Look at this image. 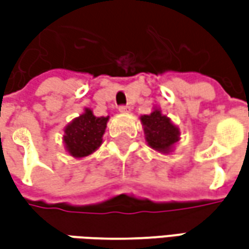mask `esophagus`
Here are the masks:
<instances>
[{
	"label": "esophagus",
	"mask_w": 249,
	"mask_h": 249,
	"mask_svg": "<svg viewBox=\"0 0 249 249\" xmlns=\"http://www.w3.org/2000/svg\"><path fill=\"white\" fill-rule=\"evenodd\" d=\"M119 110L122 112V113H127V112H130V110H131V108H130L129 105H120Z\"/></svg>",
	"instance_id": "34e87169"
}]
</instances>
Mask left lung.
Instances as JSON below:
<instances>
[{"label": "left lung", "instance_id": "left-lung-1", "mask_svg": "<svg viewBox=\"0 0 249 249\" xmlns=\"http://www.w3.org/2000/svg\"><path fill=\"white\" fill-rule=\"evenodd\" d=\"M141 122L145 140L151 148L169 152L170 147L178 140V129L159 109H155L151 115L141 116Z\"/></svg>", "mask_w": 249, "mask_h": 249}]
</instances>
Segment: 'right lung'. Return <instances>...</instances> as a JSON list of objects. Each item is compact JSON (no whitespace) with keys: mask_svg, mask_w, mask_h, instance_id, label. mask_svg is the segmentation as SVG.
Masks as SVG:
<instances>
[{"mask_svg":"<svg viewBox=\"0 0 249 249\" xmlns=\"http://www.w3.org/2000/svg\"><path fill=\"white\" fill-rule=\"evenodd\" d=\"M108 116H94L90 109H86L82 116L76 118L65 129L63 141L69 154L82 158L92 154L102 142Z\"/></svg>","mask_w":249,"mask_h":249,"instance_id":"add662e5","label":"right lung"}]
</instances>
